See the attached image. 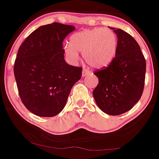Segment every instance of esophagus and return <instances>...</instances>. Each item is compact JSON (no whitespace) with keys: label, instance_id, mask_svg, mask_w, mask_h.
Returning <instances> with one entry per match:
<instances>
[{"label":"esophagus","instance_id":"34e87169","mask_svg":"<svg viewBox=\"0 0 159 159\" xmlns=\"http://www.w3.org/2000/svg\"><path fill=\"white\" fill-rule=\"evenodd\" d=\"M91 73V72L87 68H84L83 71H82V77H84L86 75H89Z\"/></svg>","mask_w":159,"mask_h":159}]
</instances>
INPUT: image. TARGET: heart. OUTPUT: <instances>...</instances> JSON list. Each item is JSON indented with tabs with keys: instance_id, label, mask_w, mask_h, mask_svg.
Here are the masks:
<instances>
[{
	"instance_id": "heart-1",
	"label": "heart",
	"mask_w": 159,
	"mask_h": 159,
	"mask_svg": "<svg viewBox=\"0 0 159 159\" xmlns=\"http://www.w3.org/2000/svg\"><path fill=\"white\" fill-rule=\"evenodd\" d=\"M117 36L107 28H95L76 32L70 38V45L64 51L72 61L79 58L78 52L84 55L85 61L93 68L107 66L117 51Z\"/></svg>"
}]
</instances>
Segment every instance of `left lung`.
<instances>
[{"label": "left lung", "instance_id": "8db88e82", "mask_svg": "<svg viewBox=\"0 0 159 159\" xmlns=\"http://www.w3.org/2000/svg\"><path fill=\"white\" fill-rule=\"evenodd\" d=\"M117 35L116 57L108 66L95 70L98 84L93 96L98 107L110 116L133 108L142 95L146 61L137 41L121 29L110 28Z\"/></svg>", "mask_w": 159, "mask_h": 159}]
</instances>
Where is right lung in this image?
Listing matches in <instances>:
<instances>
[{"label":"right lung","instance_id":"obj_1","mask_svg":"<svg viewBox=\"0 0 159 159\" xmlns=\"http://www.w3.org/2000/svg\"><path fill=\"white\" fill-rule=\"evenodd\" d=\"M75 29L60 23L32 32L19 47L14 64L18 93L26 109L41 117H53L64 109L82 67L64 60L63 41Z\"/></svg>","mask_w":159,"mask_h":159}]
</instances>
